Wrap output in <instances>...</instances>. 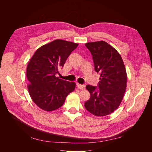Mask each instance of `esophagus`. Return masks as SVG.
<instances>
[{
    "label": "esophagus",
    "instance_id": "34e87169",
    "mask_svg": "<svg viewBox=\"0 0 152 152\" xmlns=\"http://www.w3.org/2000/svg\"><path fill=\"white\" fill-rule=\"evenodd\" d=\"M77 87L79 88V89H84L85 87H86V86L84 85V84H77Z\"/></svg>",
    "mask_w": 152,
    "mask_h": 152
}]
</instances>
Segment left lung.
Segmentation results:
<instances>
[{"label": "left lung", "instance_id": "8db88e82", "mask_svg": "<svg viewBox=\"0 0 152 152\" xmlns=\"http://www.w3.org/2000/svg\"><path fill=\"white\" fill-rule=\"evenodd\" d=\"M93 57L94 70L100 75L98 86H86L91 97L86 109L96 116L112 113L120 105L126 89L127 73L121 55L104 41L85 44Z\"/></svg>", "mask_w": 152, "mask_h": 152}]
</instances>
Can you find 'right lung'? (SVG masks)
I'll use <instances>...</instances> for the list:
<instances>
[{
	"instance_id": "right-lung-1",
	"label": "right lung",
	"mask_w": 152,
	"mask_h": 152,
	"mask_svg": "<svg viewBox=\"0 0 152 152\" xmlns=\"http://www.w3.org/2000/svg\"><path fill=\"white\" fill-rule=\"evenodd\" d=\"M78 44L57 39L40 47L34 54L26 68L28 89L33 102L48 112L60 108L75 83L56 77Z\"/></svg>"
}]
</instances>
